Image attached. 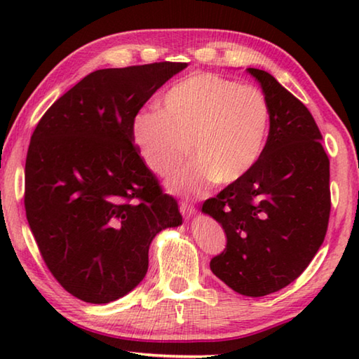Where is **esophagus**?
Wrapping results in <instances>:
<instances>
[{"mask_svg": "<svg viewBox=\"0 0 359 359\" xmlns=\"http://www.w3.org/2000/svg\"><path fill=\"white\" fill-rule=\"evenodd\" d=\"M180 212H182V215H184L185 218H190V217L194 215V212H196V208H194L191 203L182 201L180 203Z\"/></svg>", "mask_w": 359, "mask_h": 359, "instance_id": "esophagus-1", "label": "esophagus"}]
</instances>
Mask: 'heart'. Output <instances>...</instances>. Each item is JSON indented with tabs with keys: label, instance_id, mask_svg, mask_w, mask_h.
Returning a JSON list of instances; mask_svg holds the SVG:
<instances>
[{
	"label": "heart",
	"instance_id": "1",
	"mask_svg": "<svg viewBox=\"0 0 359 359\" xmlns=\"http://www.w3.org/2000/svg\"><path fill=\"white\" fill-rule=\"evenodd\" d=\"M269 123V104L257 87L198 72L172 85L158 112L137 115L133 139L147 168L163 177L185 161L190 147L194 163L172 175L168 188L203 194L252 171L264 151Z\"/></svg>",
	"mask_w": 359,
	"mask_h": 359
}]
</instances>
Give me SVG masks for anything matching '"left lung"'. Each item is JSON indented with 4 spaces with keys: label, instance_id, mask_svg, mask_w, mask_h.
<instances>
[{
    "label": "left lung",
    "instance_id": "left-lung-1",
    "mask_svg": "<svg viewBox=\"0 0 359 359\" xmlns=\"http://www.w3.org/2000/svg\"><path fill=\"white\" fill-rule=\"evenodd\" d=\"M263 88L271 123L257 165L203 204L226 248L210 259L236 293L259 297L299 277L323 244L331 212L330 158L302 102L269 72L247 68Z\"/></svg>",
    "mask_w": 359,
    "mask_h": 359
}]
</instances>
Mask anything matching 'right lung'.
<instances>
[{
  "mask_svg": "<svg viewBox=\"0 0 359 359\" xmlns=\"http://www.w3.org/2000/svg\"><path fill=\"white\" fill-rule=\"evenodd\" d=\"M187 63L98 69L42 115L25 163V210L48 271L71 293L107 304L147 274L149 247L179 226L177 201L163 193L133 144V121Z\"/></svg>",
  "mask_w": 359,
  "mask_h": 359,
  "instance_id": "add662e5",
  "label": "right lung"
}]
</instances>
